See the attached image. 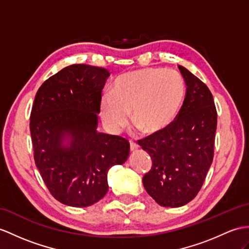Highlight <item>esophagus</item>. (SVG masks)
<instances>
[{
    "label": "esophagus",
    "mask_w": 249,
    "mask_h": 249,
    "mask_svg": "<svg viewBox=\"0 0 249 249\" xmlns=\"http://www.w3.org/2000/svg\"><path fill=\"white\" fill-rule=\"evenodd\" d=\"M137 148H138V144L135 142L130 141V149H131V151H135Z\"/></svg>",
    "instance_id": "34e87169"
}]
</instances>
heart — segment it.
Segmentation results:
<instances>
[{
	"instance_id": "heart-1",
	"label": "heart",
	"mask_w": 249,
	"mask_h": 249,
	"mask_svg": "<svg viewBox=\"0 0 249 249\" xmlns=\"http://www.w3.org/2000/svg\"><path fill=\"white\" fill-rule=\"evenodd\" d=\"M183 77L174 70L149 68L132 71L115 80L112 94L102 95L100 113L113 132L132 124L147 134L168 128L177 117L184 100Z\"/></svg>"
}]
</instances>
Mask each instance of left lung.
<instances>
[{
	"label": "left lung",
	"instance_id": "left-lung-1",
	"mask_svg": "<svg viewBox=\"0 0 249 249\" xmlns=\"http://www.w3.org/2000/svg\"><path fill=\"white\" fill-rule=\"evenodd\" d=\"M186 96L177 117L160 132L141 141L152 159L142 178L144 189L163 207H180L196 196L214 154L217 114L206 84L178 65Z\"/></svg>",
	"mask_w": 249,
	"mask_h": 249
}]
</instances>
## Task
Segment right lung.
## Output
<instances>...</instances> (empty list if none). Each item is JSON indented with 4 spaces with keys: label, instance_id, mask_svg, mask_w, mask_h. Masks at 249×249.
I'll return each mask as SVG.
<instances>
[{
    "label": "right lung",
    "instance_id": "1",
    "mask_svg": "<svg viewBox=\"0 0 249 249\" xmlns=\"http://www.w3.org/2000/svg\"><path fill=\"white\" fill-rule=\"evenodd\" d=\"M108 76L104 68L72 64L45 80L35 97L29 129L36 166L52 196L71 207L104 197L108 169L130 153L128 139L96 131Z\"/></svg>",
    "mask_w": 249,
    "mask_h": 249
}]
</instances>
